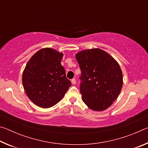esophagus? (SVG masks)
Instances as JSON below:
<instances>
[{
    "instance_id": "esophagus-1",
    "label": "esophagus",
    "mask_w": 148,
    "mask_h": 148,
    "mask_svg": "<svg viewBox=\"0 0 148 148\" xmlns=\"http://www.w3.org/2000/svg\"><path fill=\"white\" fill-rule=\"evenodd\" d=\"M71 82H72V84H73V85H75V84H76V79H75L74 78H73V79H72L71 80Z\"/></svg>"
}]
</instances>
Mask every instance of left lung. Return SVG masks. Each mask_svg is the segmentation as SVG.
<instances>
[{
	"instance_id": "left-lung-1",
	"label": "left lung",
	"mask_w": 148,
	"mask_h": 148,
	"mask_svg": "<svg viewBox=\"0 0 148 148\" xmlns=\"http://www.w3.org/2000/svg\"><path fill=\"white\" fill-rule=\"evenodd\" d=\"M82 71L80 92L90 109L103 111L113 104L123 86V73L118 62L99 48L85 49L76 54Z\"/></svg>"
}]
</instances>
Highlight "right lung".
Returning a JSON list of instances; mask_svg holds the SVG:
<instances>
[{
    "label": "right lung",
    "mask_w": 148,
    "mask_h": 148,
    "mask_svg": "<svg viewBox=\"0 0 148 148\" xmlns=\"http://www.w3.org/2000/svg\"><path fill=\"white\" fill-rule=\"evenodd\" d=\"M63 53L50 47L35 53L22 75L25 91L34 104L43 108L53 106L63 98L71 86L61 65Z\"/></svg>",
    "instance_id": "add662e5"
}]
</instances>
